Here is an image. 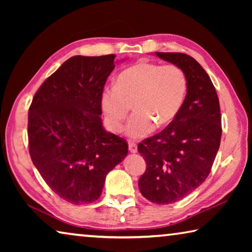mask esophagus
<instances>
[{
	"label": "esophagus",
	"mask_w": 252,
	"mask_h": 252,
	"mask_svg": "<svg viewBox=\"0 0 252 252\" xmlns=\"http://www.w3.org/2000/svg\"><path fill=\"white\" fill-rule=\"evenodd\" d=\"M129 150L131 153H136L138 152V147L134 142H129Z\"/></svg>",
	"instance_id": "1"
}]
</instances>
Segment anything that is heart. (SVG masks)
Returning a JSON list of instances; mask_svg holds the SVG:
<instances>
[{"label":"heart","instance_id":"heart-1","mask_svg":"<svg viewBox=\"0 0 252 252\" xmlns=\"http://www.w3.org/2000/svg\"><path fill=\"white\" fill-rule=\"evenodd\" d=\"M188 91V79L180 66L141 62L119 74L116 85L104 88L101 106L109 127L122 130L126 126L131 138H143L157 126L171 123L180 112Z\"/></svg>","mask_w":252,"mask_h":252}]
</instances>
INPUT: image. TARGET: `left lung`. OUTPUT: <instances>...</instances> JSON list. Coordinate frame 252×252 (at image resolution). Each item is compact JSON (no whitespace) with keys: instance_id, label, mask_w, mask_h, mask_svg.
<instances>
[{"instance_id":"left-lung-1","label":"left lung","mask_w":252,"mask_h":252,"mask_svg":"<svg viewBox=\"0 0 252 252\" xmlns=\"http://www.w3.org/2000/svg\"><path fill=\"white\" fill-rule=\"evenodd\" d=\"M156 54L180 66L188 79L187 95L177 118L138 146L147 163L139 179L140 192L153 203L168 204L187 197L206 180L222 129L218 95L203 67L185 53Z\"/></svg>"}]
</instances>
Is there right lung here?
<instances>
[{"label":"right lung","instance_id":"right-lung-1","mask_svg":"<svg viewBox=\"0 0 252 252\" xmlns=\"http://www.w3.org/2000/svg\"><path fill=\"white\" fill-rule=\"evenodd\" d=\"M116 55H75L36 91L29 109L33 164L60 198L73 204L100 198L105 177L127 155V143L102 126L101 94Z\"/></svg>","mask_w":252,"mask_h":252}]
</instances>
